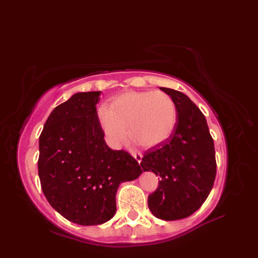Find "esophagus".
<instances>
[{
  "label": "esophagus",
  "instance_id": "esophagus-1",
  "mask_svg": "<svg viewBox=\"0 0 258 258\" xmlns=\"http://www.w3.org/2000/svg\"><path fill=\"white\" fill-rule=\"evenodd\" d=\"M133 157L136 159V161L138 162V163L140 164L141 163V161H142V154L141 153H133Z\"/></svg>",
  "mask_w": 258,
  "mask_h": 258
}]
</instances>
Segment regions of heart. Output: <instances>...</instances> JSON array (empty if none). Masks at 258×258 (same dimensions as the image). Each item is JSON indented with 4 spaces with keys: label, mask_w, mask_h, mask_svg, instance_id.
I'll use <instances>...</instances> for the list:
<instances>
[{
    "label": "heart",
    "mask_w": 258,
    "mask_h": 258,
    "mask_svg": "<svg viewBox=\"0 0 258 258\" xmlns=\"http://www.w3.org/2000/svg\"><path fill=\"white\" fill-rule=\"evenodd\" d=\"M98 120L105 140L113 147L126 140V127L134 142L154 147L170 137L177 122V107L165 92H127L108 107L101 106Z\"/></svg>",
    "instance_id": "heart-1"
}]
</instances>
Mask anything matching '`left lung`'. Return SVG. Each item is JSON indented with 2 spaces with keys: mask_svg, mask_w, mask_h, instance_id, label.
Instances as JSON below:
<instances>
[{
  "mask_svg": "<svg viewBox=\"0 0 258 258\" xmlns=\"http://www.w3.org/2000/svg\"><path fill=\"white\" fill-rule=\"evenodd\" d=\"M177 107L170 137L144 153L143 171L160 175L157 190L148 196L156 218L177 221L195 213L209 196L216 173L213 139L205 116L185 94L160 88Z\"/></svg>",
  "mask_w": 258,
  "mask_h": 258,
  "instance_id": "8db88e82",
  "label": "left lung"
}]
</instances>
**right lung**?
Wrapping results in <instances>:
<instances>
[{
	"mask_svg": "<svg viewBox=\"0 0 258 258\" xmlns=\"http://www.w3.org/2000/svg\"><path fill=\"white\" fill-rule=\"evenodd\" d=\"M100 94L79 92L57 105L38 142V177L46 199L64 219L83 226L110 221L119 185L142 173L130 154L106 145L96 110Z\"/></svg>",
	"mask_w": 258,
	"mask_h": 258,
	"instance_id": "1",
	"label": "right lung"
}]
</instances>
